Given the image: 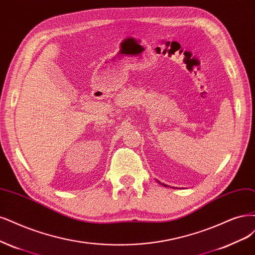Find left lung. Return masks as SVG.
I'll return each instance as SVG.
<instances>
[{
	"mask_svg": "<svg viewBox=\"0 0 255 255\" xmlns=\"http://www.w3.org/2000/svg\"><path fill=\"white\" fill-rule=\"evenodd\" d=\"M157 181H158V180H157ZM158 182H159V183H160V184H162V186H163V187H166V184H164V183H161V182H160V181H158Z\"/></svg>",
	"mask_w": 255,
	"mask_h": 255,
	"instance_id": "left-lung-1",
	"label": "left lung"
}]
</instances>
